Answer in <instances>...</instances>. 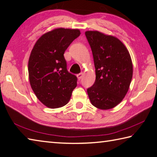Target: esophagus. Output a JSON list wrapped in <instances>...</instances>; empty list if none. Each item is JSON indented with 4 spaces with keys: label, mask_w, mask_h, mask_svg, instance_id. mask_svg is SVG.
I'll list each match as a JSON object with an SVG mask.
<instances>
[{
    "label": "esophagus",
    "mask_w": 157,
    "mask_h": 157,
    "mask_svg": "<svg viewBox=\"0 0 157 157\" xmlns=\"http://www.w3.org/2000/svg\"><path fill=\"white\" fill-rule=\"evenodd\" d=\"M82 77H83V73H79V74H78V75H77V78H78L79 80H80Z\"/></svg>",
    "instance_id": "esophagus-1"
}]
</instances>
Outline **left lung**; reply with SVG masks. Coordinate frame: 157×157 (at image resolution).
<instances>
[{
  "label": "left lung",
  "instance_id": "8db88e82",
  "mask_svg": "<svg viewBox=\"0 0 157 157\" xmlns=\"http://www.w3.org/2000/svg\"><path fill=\"white\" fill-rule=\"evenodd\" d=\"M91 46L95 81L87 89L91 104L100 109L118 105L128 91L133 75L129 52L118 38L98 31L85 33Z\"/></svg>",
  "mask_w": 157,
  "mask_h": 157
}]
</instances>
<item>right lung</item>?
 <instances>
[{
  "label": "right lung",
  "instance_id": "right-lung-1",
  "mask_svg": "<svg viewBox=\"0 0 157 157\" xmlns=\"http://www.w3.org/2000/svg\"><path fill=\"white\" fill-rule=\"evenodd\" d=\"M78 29L56 28L43 34L34 44L28 61L30 86L47 107L66 105L78 78L67 71L65 50L80 35Z\"/></svg>",
  "mask_w": 157,
  "mask_h": 157
}]
</instances>
